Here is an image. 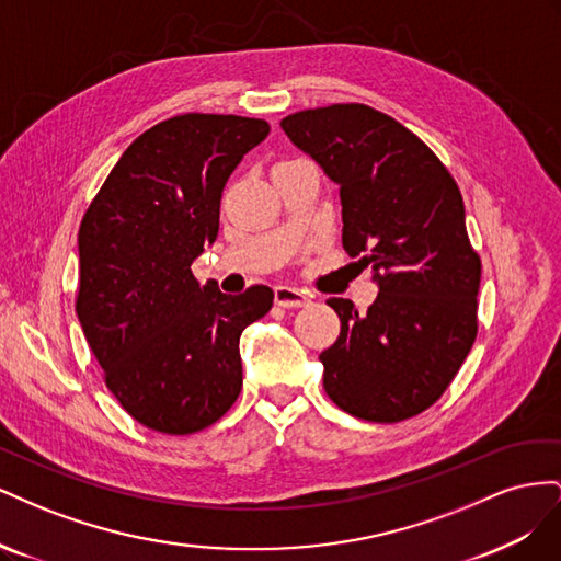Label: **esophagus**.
<instances>
[{
  "instance_id": "34e87169",
  "label": "esophagus",
  "mask_w": 561,
  "mask_h": 561,
  "mask_svg": "<svg viewBox=\"0 0 561 561\" xmlns=\"http://www.w3.org/2000/svg\"><path fill=\"white\" fill-rule=\"evenodd\" d=\"M274 299L283 309H299V307H307V304L311 301L309 293H304V290H299V287H293V285H276Z\"/></svg>"
}]
</instances>
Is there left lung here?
Instances as JSON below:
<instances>
[{
    "instance_id": "left-lung-1",
    "label": "left lung",
    "mask_w": 561,
    "mask_h": 561,
    "mask_svg": "<svg viewBox=\"0 0 561 561\" xmlns=\"http://www.w3.org/2000/svg\"><path fill=\"white\" fill-rule=\"evenodd\" d=\"M280 128L339 184L342 243L379 285L367 313L328 299L342 332L320 353L325 393L365 421L416 416L445 393L478 334L482 264L461 192L412 130L367 105L304 110Z\"/></svg>"
}]
</instances>
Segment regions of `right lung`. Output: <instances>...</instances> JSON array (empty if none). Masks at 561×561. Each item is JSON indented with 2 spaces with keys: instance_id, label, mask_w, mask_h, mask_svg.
Listing matches in <instances>:
<instances>
[{
  "instance_id": "right-lung-1",
  "label": "right lung",
  "mask_w": 561,
  "mask_h": 561,
  "mask_svg": "<svg viewBox=\"0 0 561 561\" xmlns=\"http://www.w3.org/2000/svg\"><path fill=\"white\" fill-rule=\"evenodd\" d=\"M262 118L182 114L145 130L116 161L79 227L77 316L105 383L142 426H213L243 386L241 332L274 293L198 285L192 262L219 231L222 190L266 135Z\"/></svg>"
}]
</instances>
